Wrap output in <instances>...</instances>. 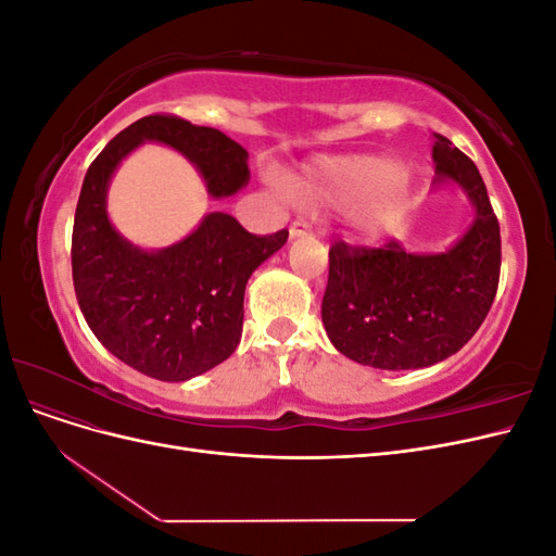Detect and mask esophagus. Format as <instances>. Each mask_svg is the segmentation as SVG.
Segmentation results:
<instances>
[{
    "label": "esophagus",
    "mask_w": 556,
    "mask_h": 556,
    "mask_svg": "<svg viewBox=\"0 0 556 556\" xmlns=\"http://www.w3.org/2000/svg\"><path fill=\"white\" fill-rule=\"evenodd\" d=\"M311 233V227L306 223H292L290 227V239H299V237H306Z\"/></svg>",
    "instance_id": "esophagus-1"
}]
</instances>
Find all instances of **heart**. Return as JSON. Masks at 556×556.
<instances>
[{
    "instance_id": "b5f03b06",
    "label": "heart",
    "mask_w": 556,
    "mask_h": 556,
    "mask_svg": "<svg viewBox=\"0 0 556 556\" xmlns=\"http://www.w3.org/2000/svg\"><path fill=\"white\" fill-rule=\"evenodd\" d=\"M285 190L306 211L350 213L357 231L376 237L408 204L415 180L394 157L355 155L313 162Z\"/></svg>"
}]
</instances>
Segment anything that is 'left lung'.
<instances>
[{"instance_id":"1","label":"left lung","mask_w":556,"mask_h":556,"mask_svg":"<svg viewBox=\"0 0 556 556\" xmlns=\"http://www.w3.org/2000/svg\"><path fill=\"white\" fill-rule=\"evenodd\" d=\"M433 190L457 185L476 211L473 223L443 252L384 248L329 250L323 323L348 359L408 371L459 352L490 313L501 271V231L478 166L433 134Z\"/></svg>"}]
</instances>
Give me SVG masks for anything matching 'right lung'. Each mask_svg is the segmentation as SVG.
Listing matches in <instances>:
<instances>
[{"label": "right lung", "mask_w": 556, "mask_h": 556, "mask_svg": "<svg viewBox=\"0 0 556 556\" xmlns=\"http://www.w3.org/2000/svg\"><path fill=\"white\" fill-rule=\"evenodd\" d=\"M146 141L180 153L213 199L245 188L248 153L213 127L148 115L109 141L80 188L72 271L83 317L127 366L164 382H182L211 371L237 350L248 278L285 245L288 229L255 237L237 217L215 211L174 245H134L113 227L106 197L117 166Z\"/></svg>", "instance_id": "right-lung-1"}]
</instances>
